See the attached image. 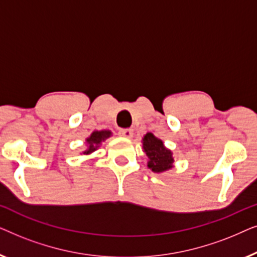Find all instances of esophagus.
I'll use <instances>...</instances> for the list:
<instances>
[{
    "label": "esophagus",
    "mask_w": 257,
    "mask_h": 257,
    "mask_svg": "<svg viewBox=\"0 0 257 257\" xmlns=\"http://www.w3.org/2000/svg\"><path fill=\"white\" fill-rule=\"evenodd\" d=\"M119 136L124 137V138H132L133 137V130L132 128H121L119 130Z\"/></svg>",
    "instance_id": "34e87169"
}]
</instances>
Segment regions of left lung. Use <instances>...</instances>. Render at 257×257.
<instances>
[{
  "label": "left lung",
  "mask_w": 257,
  "mask_h": 257,
  "mask_svg": "<svg viewBox=\"0 0 257 257\" xmlns=\"http://www.w3.org/2000/svg\"><path fill=\"white\" fill-rule=\"evenodd\" d=\"M143 149L145 151L149 163L147 166L156 173L168 171L173 167V156L171 150L165 147L163 140L157 138L153 133H146L143 138Z\"/></svg>",
  "instance_id": "obj_1"
}]
</instances>
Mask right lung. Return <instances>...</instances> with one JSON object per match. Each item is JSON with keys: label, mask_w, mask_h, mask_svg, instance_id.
<instances>
[{"label": "right lung", "mask_w": 257, "mask_h": 257, "mask_svg": "<svg viewBox=\"0 0 257 257\" xmlns=\"http://www.w3.org/2000/svg\"><path fill=\"white\" fill-rule=\"evenodd\" d=\"M112 136V132L108 131V130H103V131H93L91 133V136L86 139V144H87V149L86 151H84L83 154H91L94 152L101 143L104 140H106L107 138H110Z\"/></svg>", "instance_id": "right-lung-1"}]
</instances>
